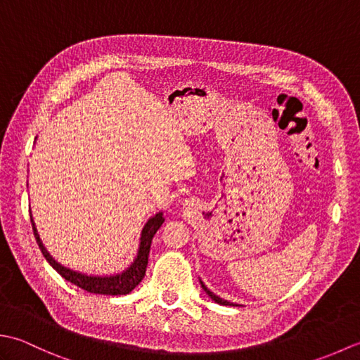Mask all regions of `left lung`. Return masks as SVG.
I'll return each mask as SVG.
<instances>
[{
  "mask_svg": "<svg viewBox=\"0 0 360 360\" xmlns=\"http://www.w3.org/2000/svg\"><path fill=\"white\" fill-rule=\"evenodd\" d=\"M200 283H201V286H202V289L205 290V292H207V295L212 298L213 302L215 303H218V304H224V307H238V304H233V303H231V302H227V300H224V298H221V297H218L217 294H213L210 289H207V286L204 285V283L200 280Z\"/></svg>",
  "mask_w": 360,
  "mask_h": 360,
  "instance_id": "8db88e82",
  "label": "left lung"
}]
</instances>
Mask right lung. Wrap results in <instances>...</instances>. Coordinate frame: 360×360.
<instances>
[{
	"instance_id": "obj_1",
	"label": "right lung",
	"mask_w": 360,
	"mask_h": 360,
	"mask_svg": "<svg viewBox=\"0 0 360 360\" xmlns=\"http://www.w3.org/2000/svg\"><path fill=\"white\" fill-rule=\"evenodd\" d=\"M30 223H32L34 229V235L35 240L40 246L41 254L44 255L46 262H48L53 269H56L62 277L68 281H71L72 285L79 286L82 289L88 290L91 294H103V295H125L129 294L131 290L139 285L142 281L145 271H147V264H148V254H150V248H151V240L155 233L158 232V229L162 226L164 223V217L162 212L156 213L155 217H151L147 223H145L142 233H141V243H139V250H137V255L133 259V263L129 264V267L124 272L116 274V275H105V277H98V275H86L82 272H75L72 269H68V267L62 266L57 263L56 259L51 257V254L46 248L43 246V243L40 240V235L37 232V227L34 223V218L30 217Z\"/></svg>"
}]
</instances>
